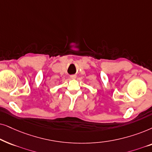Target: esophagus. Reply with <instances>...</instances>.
Wrapping results in <instances>:
<instances>
[{
  "label": "esophagus",
  "instance_id": "34e87169",
  "mask_svg": "<svg viewBox=\"0 0 152 152\" xmlns=\"http://www.w3.org/2000/svg\"><path fill=\"white\" fill-rule=\"evenodd\" d=\"M70 78H72V79H75V78H76V75H71Z\"/></svg>",
  "mask_w": 152,
  "mask_h": 152
}]
</instances>
